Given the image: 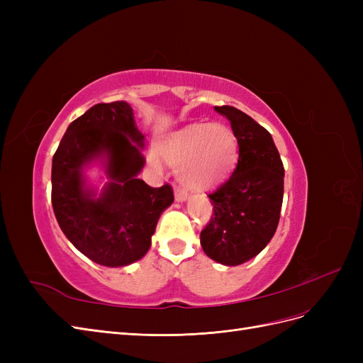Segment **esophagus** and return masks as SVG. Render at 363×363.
Returning <instances> with one entry per match:
<instances>
[{
  "instance_id": "1",
  "label": "esophagus",
  "mask_w": 363,
  "mask_h": 363,
  "mask_svg": "<svg viewBox=\"0 0 363 363\" xmlns=\"http://www.w3.org/2000/svg\"><path fill=\"white\" fill-rule=\"evenodd\" d=\"M175 200H177L179 203H183L188 200V192L183 191V189H175Z\"/></svg>"
}]
</instances>
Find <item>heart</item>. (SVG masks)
<instances>
[{
	"label": "heart",
	"instance_id": "b5f03b06",
	"mask_svg": "<svg viewBox=\"0 0 363 363\" xmlns=\"http://www.w3.org/2000/svg\"><path fill=\"white\" fill-rule=\"evenodd\" d=\"M160 152L174 167L179 180L192 191H211L233 172L239 157L238 138L227 124H191L172 133ZM151 160L157 163L152 156Z\"/></svg>",
	"mask_w": 363,
	"mask_h": 363
}]
</instances>
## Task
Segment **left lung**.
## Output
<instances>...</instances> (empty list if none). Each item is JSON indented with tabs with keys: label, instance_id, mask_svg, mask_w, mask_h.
I'll list each match as a JSON object with an SVG mask.
<instances>
[{
	"label": "left lung",
	"instance_id": "obj_1",
	"mask_svg": "<svg viewBox=\"0 0 363 363\" xmlns=\"http://www.w3.org/2000/svg\"><path fill=\"white\" fill-rule=\"evenodd\" d=\"M215 111L230 121L239 159L230 179L208 194L213 215L200 240L208 257L236 267L257 256L276 233L284 168L267 128L236 107L216 106Z\"/></svg>",
	"mask_w": 363,
	"mask_h": 363
}]
</instances>
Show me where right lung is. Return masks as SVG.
I'll use <instances>...</instances> for the list:
<instances>
[{
  "label": "right lung",
  "mask_w": 363,
  "mask_h": 363,
  "mask_svg": "<svg viewBox=\"0 0 363 363\" xmlns=\"http://www.w3.org/2000/svg\"><path fill=\"white\" fill-rule=\"evenodd\" d=\"M144 135L125 101L95 104L69 124L54 152L51 203L71 244L104 267H125L147 255L164 208L174 201L171 184L151 188L144 168ZM104 158L111 180L96 197L85 188L82 169Z\"/></svg>",
  "instance_id": "right-lung-1"
}]
</instances>
